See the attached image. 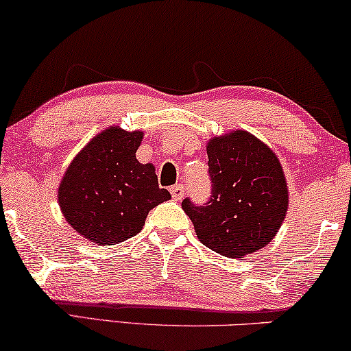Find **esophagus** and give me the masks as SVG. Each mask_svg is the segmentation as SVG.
Here are the masks:
<instances>
[{"label": "esophagus", "instance_id": "obj_1", "mask_svg": "<svg viewBox=\"0 0 351 351\" xmlns=\"http://www.w3.org/2000/svg\"><path fill=\"white\" fill-rule=\"evenodd\" d=\"M171 195H172V199H174V201H180L182 198H184V186H182V185L171 186Z\"/></svg>", "mask_w": 351, "mask_h": 351}]
</instances>
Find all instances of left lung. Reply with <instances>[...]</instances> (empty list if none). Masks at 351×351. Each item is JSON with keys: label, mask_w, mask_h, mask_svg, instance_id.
<instances>
[{"label": "left lung", "mask_w": 351, "mask_h": 351, "mask_svg": "<svg viewBox=\"0 0 351 351\" xmlns=\"http://www.w3.org/2000/svg\"><path fill=\"white\" fill-rule=\"evenodd\" d=\"M213 193L204 206L182 209L206 247L228 258L257 252L275 238L289 206L276 153L247 131H230L206 145Z\"/></svg>", "instance_id": "1"}]
</instances>
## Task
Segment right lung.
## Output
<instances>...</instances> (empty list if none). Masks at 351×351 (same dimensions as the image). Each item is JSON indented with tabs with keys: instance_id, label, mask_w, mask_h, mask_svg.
Wrapping results in <instances>:
<instances>
[{
	"instance_id": "add662e5",
	"label": "right lung",
	"mask_w": 351,
	"mask_h": 351,
	"mask_svg": "<svg viewBox=\"0 0 351 351\" xmlns=\"http://www.w3.org/2000/svg\"><path fill=\"white\" fill-rule=\"evenodd\" d=\"M143 131L110 126L94 136L62 177L57 199L69 225L88 241L112 246L143 228L155 206L171 199L155 166L137 161Z\"/></svg>"
}]
</instances>
